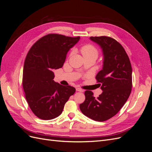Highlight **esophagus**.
Instances as JSON below:
<instances>
[{"label":"esophagus","instance_id":"esophagus-1","mask_svg":"<svg viewBox=\"0 0 152 152\" xmlns=\"http://www.w3.org/2000/svg\"><path fill=\"white\" fill-rule=\"evenodd\" d=\"M76 91H79V92H83L84 91L83 89L79 88V87H77V88H76Z\"/></svg>","mask_w":152,"mask_h":152}]
</instances>
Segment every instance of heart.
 Wrapping results in <instances>:
<instances>
[{"label":"heart","instance_id":"b5f03b06","mask_svg":"<svg viewBox=\"0 0 152 152\" xmlns=\"http://www.w3.org/2000/svg\"><path fill=\"white\" fill-rule=\"evenodd\" d=\"M80 52L84 57L92 56L97 58L98 56V51L97 49L91 44H86L82 46L80 49Z\"/></svg>","mask_w":152,"mask_h":152}]
</instances>
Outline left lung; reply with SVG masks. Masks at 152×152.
Segmentation results:
<instances>
[{
	"label": "left lung",
	"mask_w": 152,
	"mask_h": 152,
	"mask_svg": "<svg viewBox=\"0 0 152 152\" xmlns=\"http://www.w3.org/2000/svg\"><path fill=\"white\" fill-rule=\"evenodd\" d=\"M102 49L103 65L96 79L102 93L95 98L91 91H85L86 99L80 104L81 112L96 121L108 120L126 103L132 89V67L125 49L113 38L91 37Z\"/></svg>",
	"instance_id": "8db88e82"
}]
</instances>
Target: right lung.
Wrapping results in <instances>:
<instances>
[{"instance_id":"obj_1","label":"right lung","mask_w":152,"mask_h":152,"mask_svg":"<svg viewBox=\"0 0 152 152\" xmlns=\"http://www.w3.org/2000/svg\"><path fill=\"white\" fill-rule=\"evenodd\" d=\"M79 40L80 37L48 34L37 41L27 54L23 87L30 109L39 118L50 120L58 117L75 93L73 87L54 81L53 70L63 66L68 50Z\"/></svg>"}]
</instances>
